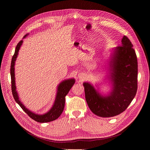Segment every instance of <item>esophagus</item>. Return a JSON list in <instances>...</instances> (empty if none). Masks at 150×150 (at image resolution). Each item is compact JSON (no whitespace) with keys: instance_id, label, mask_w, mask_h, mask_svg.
Returning <instances> with one entry per match:
<instances>
[{"instance_id":"obj_1","label":"esophagus","mask_w":150,"mask_h":150,"mask_svg":"<svg viewBox=\"0 0 150 150\" xmlns=\"http://www.w3.org/2000/svg\"><path fill=\"white\" fill-rule=\"evenodd\" d=\"M83 76V74H79V77H80V78H82L81 76Z\"/></svg>"}]
</instances>
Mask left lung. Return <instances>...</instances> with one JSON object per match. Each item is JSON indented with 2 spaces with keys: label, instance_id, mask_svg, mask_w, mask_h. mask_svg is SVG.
Listing matches in <instances>:
<instances>
[{
  "label": "left lung",
  "instance_id": "obj_1",
  "mask_svg": "<svg viewBox=\"0 0 150 150\" xmlns=\"http://www.w3.org/2000/svg\"><path fill=\"white\" fill-rule=\"evenodd\" d=\"M133 45L126 35L122 45L114 49L110 61L112 91L102 96L89 82H84L85 96L91 112L110 117L124 112L134 98L138 89V62Z\"/></svg>",
  "mask_w": 150,
  "mask_h": 150
}]
</instances>
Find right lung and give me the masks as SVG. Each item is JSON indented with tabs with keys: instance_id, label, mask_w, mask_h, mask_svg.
Masks as SVG:
<instances>
[{
	"instance_id": "1",
	"label": "right lung",
	"mask_w": 150,
	"mask_h": 150,
	"mask_svg": "<svg viewBox=\"0 0 150 150\" xmlns=\"http://www.w3.org/2000/svg\"><path fill=\"white\" fill-rule=\"evenodd\" d=\"M28 34H26L24 38H25ZM23 40H20L16 45L15 48L14 54L12 56L11 65V88L12 93L13 96V98L15 101L20 105L23 110L33 120H35L37 122L40 123H46L53 121L57 119L62 114L63 111L64 107H65V97L69 93V90L71 89L72 87L74 85L75 81L74 79H69L65 81H63L60 83L57 87V92L56 94V97L55 101L53 104V105L51 109L44 115H38L35 114L28 109H27L25 106L21 103L19 100V97L18 93L16 91L15 86V62L17 57L19 50L23 44Z\"/></svg>"
}]
</instances>
